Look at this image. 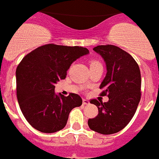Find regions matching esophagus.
<instances>
[{
	"label": "esophagus",
	"mask_w": 159,
	"mask_h": 159,
	"mask_svg": "<svg viewBox=\"0 0 159 159\" xmlns=\"http://www.w3.org/2000/svg\"><path fill=\"white\" fill-rule=\"evenodd\" d=\"M90 103V102L88 99H83V104L84 105H89Z\"/></svg>",
	"instance_id": "1"
}]
</instances>
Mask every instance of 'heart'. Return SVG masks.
<instances>
[{
	"label": "heart",
	"mask_w": 159,
	"mask_h": 159,
	"mask_svg": "<svg viewBox=\"0 0 159 159\" xmlns=\"http://www.w3.org/2000/svg\"><path fill=\"white\" fill-rule=\"evenodd\" d=\"M98 64H100V63L97 61H90V66H96Z\"/></svg>",
	"instance_id": "heart-1"
}]
</instances>
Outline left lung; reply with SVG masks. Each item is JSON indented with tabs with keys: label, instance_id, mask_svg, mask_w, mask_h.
<instances>
[{
	"label": "left lung",
	"instance_id": "left-lung-1",
	"mask_svg": "<svg viewBox=\"0 0 159 159\" xmlns=\"http://www.w3.org/2000/svg\"><path fill=\"white\" fill-rule=\"evenodd\" d=\"M93 51L106 63L107 74L102 82L101 96L107 102L91 100L98 108L96 117L88 120L92 130L102 134L120 131L130 121L140 100L141 76L139 66L131 56L113 45H100Z\"/></svg>",
	"mask_w": 159,
	"mask_h": 159
}]
</instances>
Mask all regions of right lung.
<instances>
[{"label": "right lung", "instance_id": "add662e5", "mask_svg": "<svg viewBox=\"0 0 159 159\" xmlns=\"http://www.w3.org/2000/svg\"><path fill=\"white\" fill-rule=\"evenodd\" d=\"M89 52L82 47L47 44L23 58L16 69L17 99L28 122L43 133L66 126L72 109L82 105L75 93L65 97L55 93V84L64 80L75 61Z\"/></svg>", "mask_w": 159, "mask_h": 159}]
</instances>
